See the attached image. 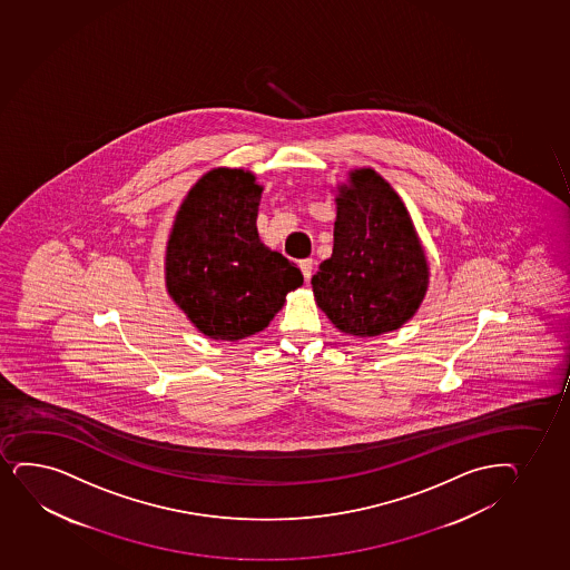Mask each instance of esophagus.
<instances>
[{
	"label": "esophagus",
	"instance_id": "esophagus-1",
	"mask_svg": "<svg viewBox=\"0 0 570 570\" xmlns=\"http://www.w3.org/2000/svg\"><path fill=\"white\" fill-rule=\"evenodd\" d=\"M298 266H301L304 279H306V282H309V277H312V272H314V261H312V258H306V261H301V264H298Z\"/></svg>",
	"mask_w": 570,
	"mask_h": 570
}]
</instances>
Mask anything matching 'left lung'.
I'll use <instances>...</instances> for the list:
<instances>
[{
	"instance_id": "obj_1",
	"label": "left lung",
	"mask_w": 570,
	"mask_h": 570,
	"mask_svg": "<svg viewBox=\"0 0 570 570\" xmlns=\"http://www.w3.org/2000/svg\"><path fill=\"white\" fill-rule=\"evenodd\" d=\"M336 199L333 255L312 277L315 302L342 333L376 336L413 317L428 262L411 216L374 170L352 173Z\"/></svg>"
}]
</instances>
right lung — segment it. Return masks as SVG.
<instances>
[{"instance_id": "right-lung-1", "label": "right lung", "mask_w": 570, "mask_h": 570, "mask_svg": "<svg viewBox=\"0 0 570 570\" xmlns=\"http://www.w3.org/2000/svg\"><path fill=\"white\" fill-rule=\"evenodd\" d=\"M261 191L250 173L210 170L184 199L170 232L169 295L216 341L268 327L288 291L302 285L301 269L258 239Z\"/></svg>"}]
</instances>
